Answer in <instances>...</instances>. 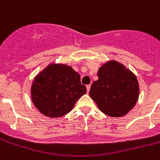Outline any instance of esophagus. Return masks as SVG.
Wrapping results in <instances>:
<instances>
[{
	"mask_svg": "<svg viewBox=\"0 0 160 160\" xmlns=\"http://www.w3.org/2000/svg\"><path fill=\"white\" fill-rule=\"evenodd\" d=\"M90 87H91V85H90V84H88V85H87V86H86L87 92H88V93H89V89H90Z\"/></svg>",
	"mask_w": 160,
	"mask_h": 160,
	"instance_id": "obj_1",
	"label": "esophagus"
}]
</instances>
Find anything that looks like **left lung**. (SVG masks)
<instances>
[{
	"label": "left lung",
	"mask_w": 160,
	"mask_h": 160,
	"mask_svg": "<svg viewBox=\"0 0 160 160\" xmlns=\"http://www.w3.org/2000/svg\"><path fill=\"white\" fill-rule=\"evenodd\" d=\"M98 77L92 84L89 96L103 113L121 118L135 107L140 87L136 75L130 69L109 60L99 67Z\"/></svg>",
	"instance_id": "8db88e82"
}]
</instances>
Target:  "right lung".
I'll list each match as a JSON object with an SVG mask.
<instances>
[{"label":"right lung","mask_w":160,"mask_h":160,"mask_svg":"<svg viewBox=\"0 0 160 160\" xmlns=\"http://www.w3.org/2000/svg\"><path fill=\"white\" fill-rule=\"evenodd\" d=\"M80 74L71 67L50 63L35 76L31 85V99L37 109L48 118H61L72 110L86 93Z\"/></svg>","instance_id":"add662e5"}]
</instances>
